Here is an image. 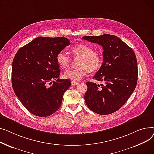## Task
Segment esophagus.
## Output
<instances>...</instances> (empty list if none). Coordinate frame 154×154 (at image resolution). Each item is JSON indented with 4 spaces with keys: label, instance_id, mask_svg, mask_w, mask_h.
<instances>
[{
    "label": "esophagus",
    "instance_id": "obj_1",
    "mask_svg": "<svg viewBox=\"0 0 154 154\" xmlns=\"http://www.w3.org/2000/svg\"><path fill=\"white\" fill-rule=\"evenodd\" d=\"M79 82H78V81H71V85L73 86H76L77 85H78Z\"/></svg>",
    "mask_w": 154,
    "mask_h": 154
}]
</instances>
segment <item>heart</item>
Returning <instances> with one entry per match:
<instances>
[{"label": "heart", "instance_id": "b5f03b06", "mask_svg": "<svg viewBox=\"0 0 154 154\" xmlns=\"http://www.w3.org/2000/svg\"><path fill=\"white\" fill-rule=\"evenodd\" d=\"M71 51L75 57H79L78 62L77 68L69 69L63 75L65 79L72 81H76L82 79L85 75L89 72H94L100 68L103 63L101 53L96 50H93L90 45L79 43L74 45ZM57 64L61 69H66L69 65L70 58L64 51L58 53L56 56Z\"/></svg>", "mask_w": 154, "mask_h": 154}]
</instances>
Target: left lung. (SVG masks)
<instances>
[{
    "label": "left lung",
    "instance_id": "left-lung-1",
    "mask_svg": "<svg viewBox=\"0 0 154 154\" xmlns=\"http://www.w3.org/2000/svg\"><path fill=\"white\" fill-rule=\"evenodd\" d=\"M88 42L101 45L103 63L93 79L104 85L87 82L85 103L92 111L101 115L113 113L128 100L137 83V61L133 50L115 35L85 36Z\"/></svg>",
    "mask_w": 154,
    "mask_h": 154
}]
</instances>
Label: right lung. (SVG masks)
Listing matches in <instances>:
<instances>
[{
    "label": "right lung",
    "instance_id": "1",
    "mask_svg": "<svg viewBox=\"0 0 154 154\" xmlns=\"http://www.w3.org/2000/svg\"><path fill=\"white\" fill-rule=\"evenodd\" d=\"M69 45V40L65 37H39L15 54L12 68V88L30 113L47 117L60 107L71 81L59 78L56 56Z\"/></svg>",
    "mask_w": 154,
    "mask_h": 154
}]
</instances>
